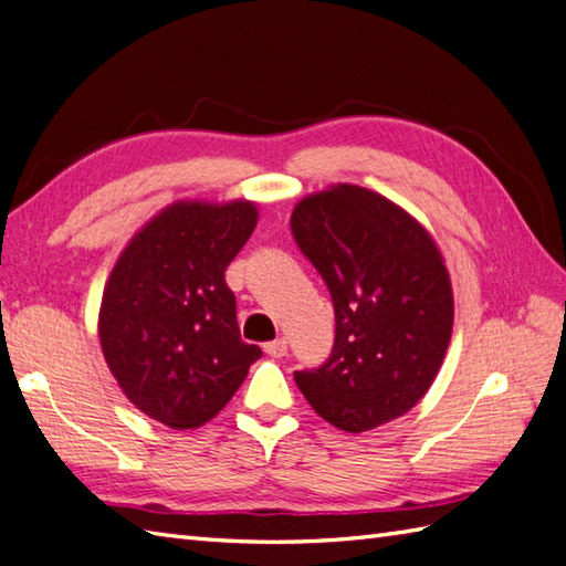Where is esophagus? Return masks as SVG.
Here are the masks:
<instances>
[{"instance_id": "obj_1", "label": "esophagus", "mask_w": 566, "mask_h": 566, "mask_svg": "<svg viewBox=\"0 0 566 566\" xmlns=\"http://www.w3.org/2000/svg\"><path fill=\"white\" fill-rule=\"evenodd\" d=\"M265 352L270 354V357H274V359L284 357V354H286V339H284V337L272 339V343H268V345H265Z\"/></svg>"}]
</instances>
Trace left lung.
Returning <instances> with one entry per match:
<instances>
[{
  "mask_svg": "<svg viewBox=\"0 0 566 566\" xmlns=\"http://www.w3.org/2000/svg\"><path fill=\"white\" fill-rule=\"evenodd\" d=\"M292 233L331 289L335 345L296 371L308 405L359 433L410 412L437 378L453 333V289L429 231L388 197L349 182L306 195Z\"/></svg>",
  "mask_w": 566,
  "mask_h": 566,
  "instance_id": "8db88e82",
  "label": "left lung"
}]
</instances>
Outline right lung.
Masks as SVG:
<instances>
[{"label": "right lung", "mask_w": 566, "mask_h": 566, "mask_svg": "<svg viewBox=\"0 0 566 566\" xmlns=\"http://www.w3.org/2000/svg\"><path fill=\"white\" fill-rule=\"evenodd\" d=\"M258 223L251 200H180L129 239L103 289L105 364L137 410L170 429L217 417L262 357L223 280Z\"/></svg>", "instance_id": "add662e5"}]
</instances>
